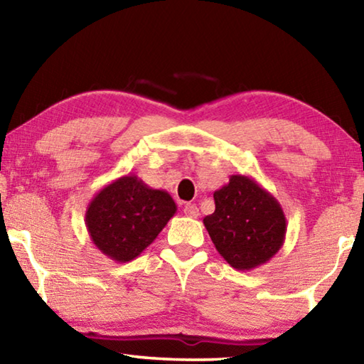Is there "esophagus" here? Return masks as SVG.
I'll use <instances>...</instances> for the list:
<instances>
[{
    "mask_svg": "<svg viewBox=\"0 0 364 364\" xmlns=\"http://www.w3.org/2000/svg\"><path fill=\"white\" fill-rule=\"evenodd\" d=\"M184 215L191 218H197L199 217V208H197L196 204H186L184 205Z\"/></svg>",
    "mask_w": 364,
    "mask_h": 364,
    "instance_id": "1",
    "label": "esophagus"
}]
</instances>
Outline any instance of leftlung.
Instances as JSON below:
<instances>
[{
	"instance_id": "obj_1",
	"label": "left lung",
	"mask_w": 364,
	"mask_h": 364,
	"mask_svg": "<svg viewBox=\"0 0 364 364\" xmlns=\"http://www.w3.org/2000/svg\"><path fill=\"white\" fill-rule=\"evenodd\" d=\"M213 199L215 212L204 225L215 249L232 268L254 269L278 254L286 239V215L254 178L231 175Z\"/></svg>"
}]
</instances>
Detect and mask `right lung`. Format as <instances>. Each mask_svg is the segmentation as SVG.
<instances>
[{"label":"right lung","instance_id":"add662e5","mask_svg":"<svg viewBox=\"0 0 364 364\" xmlns=\"http://www.w3.org/2000/svg\"><path fill=\"white\" fill-rule=\"evenodd\" d=\"M176 204L164 189H152L134 175L104 186L85 213L91 241L117 263L132 262L154 242Z\"/></svg>","mask_w":364,"mask_h":364}]
</instances>
